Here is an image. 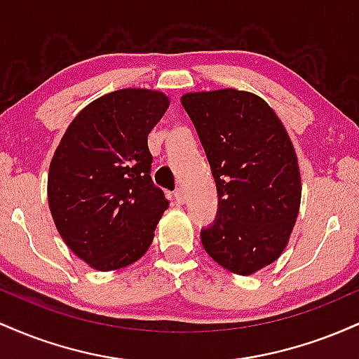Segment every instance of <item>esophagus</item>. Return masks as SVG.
I'll list each match as a JSON object with an SVG mask.
<instances>
[{
    "instance_id": "esophagus-1",
    "label": "esophagus",
    "mask_w": 359,
    "mask_h": 359,
    "mask_svg": "<svg viewBox=\"0 0 359 359\" xmlns=\"http://www.w3.org/2000/svg\"><path fill=\"white\" fill-rule=\"evenodd\" d=\"M175 201L179 204H185V201H187V197H185V192H184L182 187H179L175 191Z\"/></svg>"
}]
</instances>
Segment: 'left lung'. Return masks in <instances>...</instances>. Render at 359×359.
<instances>
[{
  "label": "left lung",
  "instance_id": "1",
  "mask_svg": "<svg viewBox=\"0 0 359 359\" xmlns=\"http://www.w3.org/2000/svg\"><path fill=\"white\" fill-rule=\"evenodd\" d=\"M203 143L219 208L201 231L222 269L253 275L283 253L299 216L302 180L285 126L269 102L233 88L180 97Z\"/></svg>",
  "mask_w": 359,
  "mask_h": 359
}]
</instances>
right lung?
<instances>
[{
    "label": "right lung",
    "mask_w": 359,
    "mask_h": 359,
    "mask_svg": "<svg viewBox=\"0 0 359 359\" xmlns=\"http://www.w3.org/2000/svg\"><path fill=\"white\" fill-rule=\"evenodd\" d=\"M170 104L128 88L89 102L65 130L48 168L53 222L76 257L111 271L150 248L168 201L151 180L148 133Z\"/></svg>",
    "instance_id": "1"
}]
</instances>
